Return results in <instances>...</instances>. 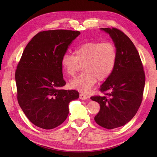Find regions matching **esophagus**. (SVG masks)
<instances>
[{"label":"esophagus","instance_id":"1","mask_svg":"<svg viewBox=\"0 0 157 157\" xmlns=\"http://www.w3.org/2000/svg\"><path fill=\"white\" fill-rule=\"evenodd\" d=\"M79 98L82 100H86L88 98V96H86L85 94H83V93H80L79 94Z\"/></svg>","mask_w":157,"mask_h":157}]
</instances>
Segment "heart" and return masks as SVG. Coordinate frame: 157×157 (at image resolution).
<instances>
[{
    "instance_id": "heart-1",
    "label": "heart",
    "mask_w": 157,
    "mask_h": 157,
    "mask_svg": "<svg viewBox=\"0 0 157 157\" xmlns=\"http://www.w3.org/2000/svg\"><path fill=\"white\" fill-rule=\"evenodd\" d=\"M117 48L111 41H90L78 46L75 55L65 53L61 57V66L69 76H73L81 65L83 71L69 82L70 87L87 92L97 82L104 81L111 75L117 61Z\"/></svg>"
}]
</instances>
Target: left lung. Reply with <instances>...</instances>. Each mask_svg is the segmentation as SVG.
I'll list each match as a JSON object with an SVG mask.
<instances>
[{
    "instance_id": "left-lung-1",
    "label": "left lung",
    "mask_w": 157,
    "mask_h": 157,
    "mask_svg": "<svg viewBox=\"0 0 157 157\" xmlns=\"http://www.w3.org/2000/svg\"><path fill=\"white\" fill-rule=\"evenodd\" d=\"M111 36L117 46V61L111 75L100 88L102 96H93L100 111L96 123L111 129L125 125L136 114L142 101L145 73L140 56L131 40L119 29L101 28Z\"/></svg>"
}]
</instances>
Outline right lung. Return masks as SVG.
I'll return each mask as SVG.
<instances>
[{
	"label": "right lung",
	"mask_w": 157,
	"mask_h": 157,
	"mask_svg": "<svg viewBox=\"0 0 157 157\" xmlns=\"http://www.w3.org/2000/svg\"><path fill=\"white\" fill-rule=\"evenodd\" d=\"M79 31L55 29L38 32L28 42L15 70L17 98L33 124L51 129L65 121L70 101L79 98L66 84L61 60Z\"/></svg>",
	"instance_id": "obj_1"
}]
</instances>
